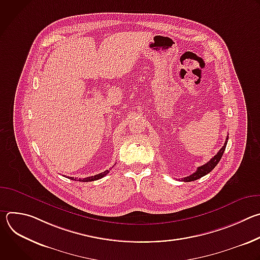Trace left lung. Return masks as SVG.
Masks as SVG:
<instances>
[{
  "instance_id": "1",
  "label": "left lung",
  "mask_w": 260,
  "mask_h": 260,
  "mask_svg": "<svg viewBox=\"0 0 260 260\" xmlns=\"http://www.w3.org/2000/svg\"><path fill=\"white\" fill-rule=\"evenodd\" d=\"M228 140H229V137H226V141H225V143H224V145H223V147L221 148V149L218 151V153L214 156V157H212L207 164H205L204 166H202V167H199L198 168V170L196 171V173H193V174H191L190 176H188V177H185V178H183L182 180L183 181H185V182H190V181H194V180H198V179H200V178H202V177H204V176H206L207 174H209L217 165H218V162L220 161V159H221V157H222V155H223V153H224V150H225V147H226V144H228Z\"/></svg>"
}]
</instances>
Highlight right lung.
<instances>
[{
    "label": "right lung",
    "mask_w": 260,
    "mask_h": 260,
    "mask_svg": "<svg viewBox=\"0 0 260 260\" xmlns=\"http://www.w3.org/2000/svg\"><path fill=\"white\" fill-rule=\"evenodd\" d=\"M108 173H109V170H107V171H105V172H103V173H100V174H98V175L91 176V177H86V178H84V179H79V181H80V182H89V181H95V180H99V179H101V178L105 177V176H106ZM69 179H71V180H75V181H78V180H76V178H74V177H69Z\"/></svg>",
    "instance_id": "obj_1"
}]
</instances>
